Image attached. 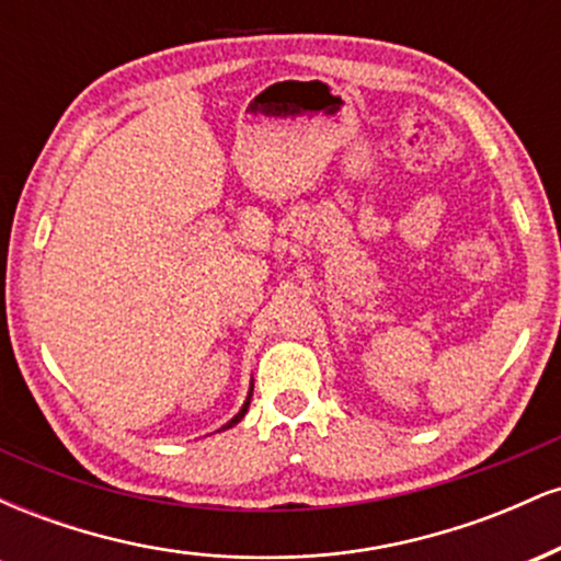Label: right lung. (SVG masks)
I'll list each match as a JSON object with an SVG mask.
<instances>
[{
    "label": "right lung",
    "instance_id": "right-lung-1",
    "mask_svg": "<svg viewBox=\"0 0 561 561\" xmlns=\"http://www.w3.org/2000/svg\"><path fill=\"white\" fill-rule=\"evenodd\" d=\"M250 396H253V388H250ZM250 396H248V401H244V405H242V411H240V414H237L234 420H231V422L227 424V427H231V424H237V422L242 420V416H244V411H248V405H250Z\"/></svg>",
    "mask_w": 561,
    "mask_h": 561
}]
</instances>
